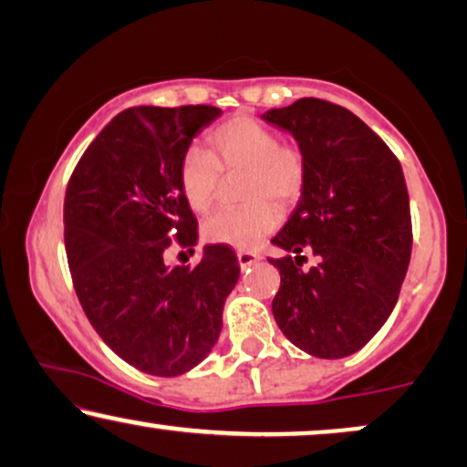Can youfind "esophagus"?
I'll return each instance as SVG.
<instances>
[{"mask_svg":"<svg viewBox=\"0 0 467 467\" xmlns=\"http://www.w3.org/2000/svg\"><path fill=\"white\" fill-rule=\"evenodd\" d=\"M237 260H239L241 269H247V266H252V265L258 263V254L256 252L241 250V252H237Z\"/></svg>","mask_w":467,"mask_h":467,"instance_id":"1","label":"esophagus"}]
</instances>
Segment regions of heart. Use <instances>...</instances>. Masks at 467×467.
<instances>
[{
	"label": "heart",
	"mask_w": 467,
	"mask_h": 467,
	"mask_svg": "<svg viewBox=\"0 0 467 467\" xmlns=\"http://www.w3.org/2000/svg\"><path fill=\"white\" fill-rule=\"evenodd\" d=\"M244 172L239 209H223L202 223L209 244L252 247L275 230L279 211L301 201L307 188L309 161L301 145L279 140L275 130L254 117H230L209 132L207 151L190 147L179 161V188L192 211L213 207L222 175Z\"/></svg>",
	"instance_id": "1"
}]
</instances>
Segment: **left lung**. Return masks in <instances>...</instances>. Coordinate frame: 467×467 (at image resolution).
<instances>
[{
	"mask_svg": "<svg viewBox=\"0 0 467 467\" xmlns=\"http://www.w3.org/2000/svg\"><path fill=\"white\" fill-rule=\"evenodd\" d=\"M307 155L301 202L271 244L282 284L273 316L292 344L320 358L360 350L393 312L412 254L406 179L387 142L350 110L320 98L271 109ZM316 267L300 269L306 254Z\"/></svg>",
	"mask_w": 467,
	"mask_h": 467,
	"instance_id": "8db88e82",
	"label": "left lung"
}]
</instances>
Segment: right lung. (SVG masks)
<instances>
[{"label": "right lung", "instance_id": "add662e5", "mask_svg": "<svg viewBox=\"0 0 467 467\" xmlns=\"http://www.w3.org/2000/svg\"><path fill=\"white\" fill-rule=\"evenodd\" d=\"M220 113L207 104L126 109L67 182L64 239L83 312L117 357L151 376H182L207 357L239 279L226 245H207L194 266L164 263L172 244L196 245L179 161Z\"/></svg>", "mask_w": 467, "mask_h": 467}]
</instances>
